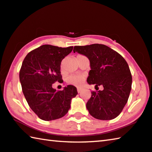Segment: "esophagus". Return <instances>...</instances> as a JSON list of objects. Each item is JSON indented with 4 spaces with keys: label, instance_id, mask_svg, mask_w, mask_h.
<instances>
[{
    "label": "esophagus",
    "instance_id": "obj_1",
    "mask_svg": "<svg viewBox=\"0 0 152 152\" xmlns=\"http://www.w3.org/2000/svg\"><path fill=\"white\" fill-rule=\"evenodd\" d=\"M77 91H78V93H80V92L82 91V88H77Z\"/></svg>",
    "mask_w": 152,
    "mask_h": 152
}]
</instances>
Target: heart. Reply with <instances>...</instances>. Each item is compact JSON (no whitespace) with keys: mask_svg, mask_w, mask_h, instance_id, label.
Masks as SVG:
<instances>
[{"mask_svg":"<svg viewBox=\"0 0 152 152\" xmlns=\"http://www.w3.org/2000/svg\"><path fill=\"white\" fill-rule=\"evenodd\" d=\"M80 55H78L80 56ZM84 81V76L82 75H72L67 78V82L75 86H80Z\"/></svg>","mask_w":152,"mask_h":152,"instance_id":"obj_1","label":"heart"}]
</instances>
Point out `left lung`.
<instances>
[{"label": "left lung", "mask_w": 152, "mask_h": 152, "mask_svg": "<svg viewBox=\"0 0 152 152\" xmlns=\"http://www.w3.org/2000/svg\"><path fill=\"white\" fill-rule=\"evenodd\" d=\"M73 51L88 58L91 70L87 82L102 91H92L86 108L100 120L116 118L127 103L132 89V76L127 61L117 51L102 44L74 46Z\"/></svg>", "instance_id": "left-lung-1"}]
</instances>
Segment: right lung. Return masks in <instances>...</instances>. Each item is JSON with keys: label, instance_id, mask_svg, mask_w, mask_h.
<instances>
[{"label": "right lung", "instance_id": "obj_1", "mask_svg": "<svg viewBox=\"0 0 152 152\" xmlns=\"http://www.w3.org/2000/svg\"><path fill=\"white\" fill-rule=\"evenodd\" d=\"M73 47L59 48L43 45L28 53L22 63L19 80L25 99L31 109L41 119L52 121L64 117L70 109L72 99L78 94L73 85L56 91L55 82H62L61 60Z\"/></svg>", "mask_w": 152, "mask_h": 152}]
</instances>
